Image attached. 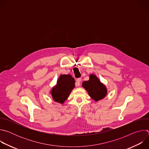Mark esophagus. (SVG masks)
<instances>
[{
    "label": "esophagus",
    "instance_id": "esophagus-1",
    "mask_svg": "<svg viewBox=\"0 0 149 149\" xmlns=\"http://www.w3.org/2000/svg\"><path fill=\"white\" fill-rule=\"evenodd\" d=\"M82 81V78H77V81H76V82H75V86L77 87H78L80 86V82Z\"/></svg>",
    "mask_w": 149,
    "mask_h": 149
}]
</instances>
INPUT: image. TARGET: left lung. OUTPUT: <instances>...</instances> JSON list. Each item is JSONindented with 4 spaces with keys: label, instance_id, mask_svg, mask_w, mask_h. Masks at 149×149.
<instances>
[{
    "label": "left lung",
    "instance_id": "left-lung-1",
    "mask_svg": "<svg viewBox=\"0 0 149 149\" xmlns=\"http://www.w3.org/2000/svg\"><path fill=\"white\" fill-rule=\"evenodd\" d=\"M82 86L88 92L90 97L95 101L102 100L107 94V88L94 74L90 75L88 81H84Z\"/></svg>",
    "mask_w": 149,
    "mask_h": 149
}]
</instances>
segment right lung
I'll use <instances>...</instances> for the list:
<instances>
[{"instance_id": "right-lung-1", "label": "right lung", "mask_w": 149, "mask_h": 149, "mask_svg": "<svg viewBox=\"0 0 149 149\" xmlns=\"http://www.w3.org/2000/svg\"><path fill=\"white\" fill-rule=\"evenodd\" d=\"M75 82V79L71 75H61L56 85L51 90L53 100L55 102L63 104L70 96L71 91L74 88Z\"/></svg>"}]
</instances>
